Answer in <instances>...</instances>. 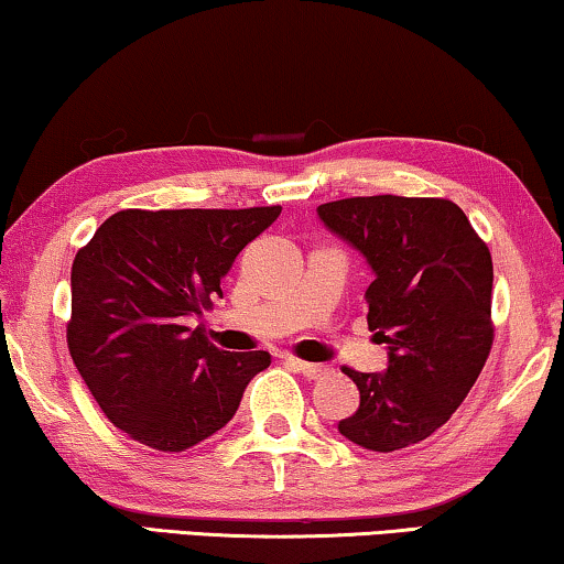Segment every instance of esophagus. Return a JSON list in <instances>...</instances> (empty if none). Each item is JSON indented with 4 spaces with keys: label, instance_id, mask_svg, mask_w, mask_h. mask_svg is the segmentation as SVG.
Wrapping results in <instances>:
<instances>
[{
    "label": "esophagus",
    "instance_id": "obj_1",
    "mask_svg": "<svg viewBox=\"0 0 564 564\" xmlns=\"http://www.w3.org/2000/svg\"><path fill=\"white\" fill-rule=\"evenodd\" d=\"M285 362L291 365L293 370H299V372H304L306 378H312V380H316V378H322V376H327V365H314V362H304V360H299V358H285Z\"/></svg>",
    "mask_w": 564,
    "mask_h": 564
}]
</instances>
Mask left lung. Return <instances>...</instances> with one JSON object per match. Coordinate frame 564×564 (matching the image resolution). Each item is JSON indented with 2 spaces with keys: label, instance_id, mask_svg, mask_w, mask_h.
I'll return each instance as SVG.
<instances>
[{
  "label": "left lung",
  "instance_id": "obj_1",
  "mask_svg": "<svg viewBox=\"0 0 564 564\" xmlns=\"http://www.w3.org/2000/svg\"><path fill=\"white\" fill-rule=\"evenodd\" d=\"M316 214L368 260L376 275L365 291L368 327L388 347L383 372L343 368L360 406L337 430L372 452L411 447L455 414L488 360V245L449 199L352 196Z\"/></svg>",
  "mask_w": 564,
  "mask_h": 564
}]
</instances>
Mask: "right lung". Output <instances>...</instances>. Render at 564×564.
<instances>
[{
  "instance_id": "right-lung-1",
  "label": "right lung",
  "mask_w": 564,
  "mask_h": 564,
  "mask_svg": "<svg viewBox=\"0 0 564 564\" xmlns=\"http://www.w3.org/2000/svg\"><path fill=\"white\" fill-rule=\"evenodd\" d=\"M281 206L122 209L70 268L68 352L99 409L161 452H184L219 432L245 388L271 365L263 350L227 352L188 327L221 296L245 245Z\"/></svg>"
}]
</instances>
